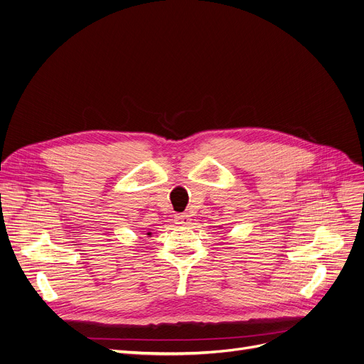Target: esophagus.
Wrapping results in <instances>:
<instances>
[{
  "label": "esophagus",
  "instance_id": "obj_1",
  "mask_svg": "<svg viewBox=\"0 0 364 364\" xmlns=\"http://www.w3.org/2000/svg\"><path fill=\"white\" fill-rule=\"evenodd\" d=\"M175 220L179 225H189V223H191V218H189V215H185V213L183 215H176Z\"/></svg>",
  "mask_w": 364,
  "mask_h": 364
}]
</instances>
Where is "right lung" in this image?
<instances>
[{"mask_svg":"<svg viewBox=\"0 0 364 364\" xmlns=\"http://www.w3.org/2000/svg\"><path fill=\"white\" fill-rule=\"evenodd\" d=\"M146 235H151V232H146Z\"/></svg>","mask_w":364,"mask_h":364,"instance_id":"1","label":"right lung"}]
</instances>
